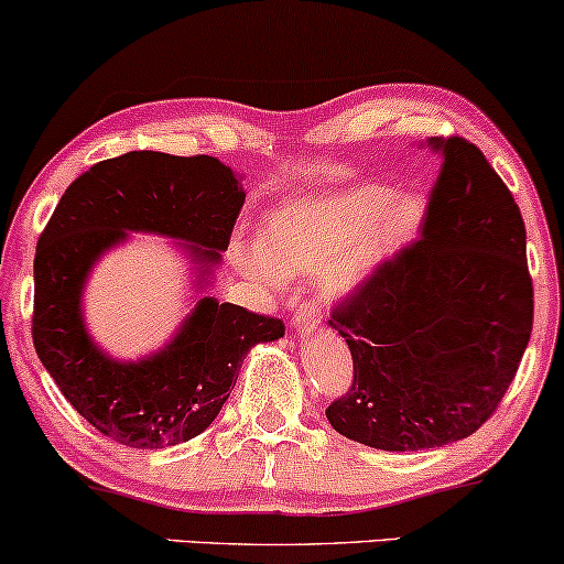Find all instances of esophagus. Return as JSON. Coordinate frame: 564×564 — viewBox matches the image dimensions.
<instances>
[{
	"label": "esophagus",
	"mask_w": 564,
	"mask_h": 564,
	"mask_svg": "<svg viewBox=\"0 0 564 564\" xmlns=\"http://www.w3.org/2000/svg\"><path fill=\"white\" fill-rule=\"evenodd\" d=\"M321 321L323 317H321V310H317V304L304 302V304H300V310L294 312V317H291V325H294L300 334H307V330L315 328Z\"/></svg>",
	"instance_id": "obj_1"
}]
</instances>
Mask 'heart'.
I'll use <instances>...</instances> for the list:
<instances>
[{
    "instance_id": "obj_1",
    "label": "heart",
    "mask_w": 564,
    "mask_h": 564,
    "mask_svg": "<svg viewBox=\"0 0 564 564\" xmlns=\"http://www.w3.org/2000/svg\"><path fill=\"white\" fill-rule=\"evenodd\" d=\"M423 220L425 202L417 194L397 196L386 183H359L270 209L262 243L236 239L230 257L262 286H281L283 275L321 273L325 291L344 296L404 252Z\"/></svg>"
}]
</instances>
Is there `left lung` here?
I'll return each instance as SVG.
<instances>
[{
  "label": "left lung",
  "mask_w": 564,
  "mask_h": 564,
  "mask_svg": "<svg viewBox=\"0 0 564 564\" xmlns=\"http://www.w3.org/2000/svg\"><path fill=\"white\" fill-rule=\"evenodd\" d=\"M441 171L420 239L336 304L355 378L325 410L334 429L383 452L476 433L510 389L533 328L525 223L470 141L429 139Z\"/></svg>",
  "instance_id": "left-lung-1"
}]
</instances>
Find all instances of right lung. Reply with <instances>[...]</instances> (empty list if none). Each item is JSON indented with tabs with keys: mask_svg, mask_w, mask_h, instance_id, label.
<instances>
[{
	"mask_svg": "<svg viewBox=\"0 0 564 564\" xmlns=\"http://www.w3.org/2000/svg\"><path fill=\"white\" fill-rule=\"evenodd\" d=\"M243 194L220 160L128 152L67 186L33 260V347L65 399L99 433L133 449H165L209 429L254 344L283 336L278 317L202 296L167 347L135 362L112 359L88 336L86 278L128 230L186 241L207 286L228 249Z\"/></svg>",
	"mask_w": 564,
	"mask_h": 564,
	"instance_id": "right-lung-1",
	"label": "right lung"
}]
</instances>
